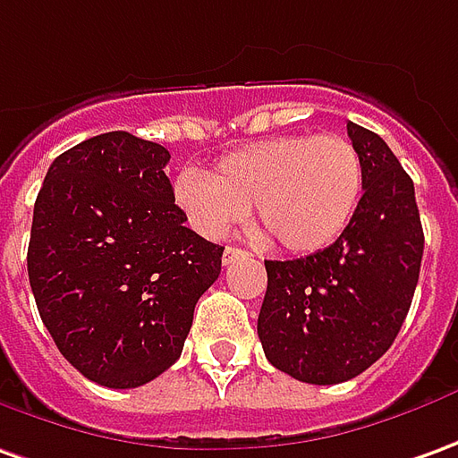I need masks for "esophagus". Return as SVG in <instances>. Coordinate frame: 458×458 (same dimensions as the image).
Listing matches in <instances>:
<instances>
[{
  "mask_svg": "<svg viewBox=\"0 0 458 458\" xmlns=\"http://www.w3.org/2000/svg\"><path fill=\"white\" fill-rule=\"evenodd\" d=\"M244 257H249L244 249L226 247V249H224V254H222V261H224V267H229V264H234V261L244 259Z\"/></svg>",
  "mask_w": 458,
  "mask_h": 458,
  "instance_id": "1",
  "label": "esophagus"
}]
</instances>
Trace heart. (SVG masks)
Listing matches in <instances>:
<instances>
[{
  "instance_id": "1",
  "label": "heart",
  "mask_w": 458,
  "mask_h": 458,
  "mask_svg": "<svg viewBox=\"0 0 458 458\" xmlns=\"http://www.w3.org/2000/svg\"><path fill=\"white\" fill-rule=\"evenodd\" d=\"M364 191L361 154L339 134H286L226 154L211 176L184 172L174 201L191 229L219 239L254 214L279 247L314 254L354 219Z\"/></svg>"
}]
</instances>
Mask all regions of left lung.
Masks as SVG:
<instances>
[{
	"instance_id": "obj_1",
	"label": "left lung",
	"mask_w": 458,
	"mask_h": 458,
	"mask_svg": "<svg viewBox=\"0 0 458 458\" xmlns=\"http://www.w3.org/2000/svg\"><path fill=\"white\" fill-rule=\"evenodd\" d=\"M361 154L364 194L342 236L304 259L264 261V354L307 384H342L367 371L402 329L414 299L424 232L414 182L386 141L346 124Z\"/></svg>"
}]
</instances>
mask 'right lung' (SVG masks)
Instances as JSON below:
<instances>
[{"instance_id": "1", "label": "right lung", "mask_w": 458, "mask_h": 458, "mask_svg": "<svg viewBox=\"0 0 458 458\" xmlns=\"http://www.w3.org/2000/svg\"><path fill=\"white\" fill-rule=\"evenodd\" d=\"M162 144L106 131L59 154L31 219V294L66 361L134 389L182 356L224 247L184 226Z\"/></svg>"}]
</instances>
